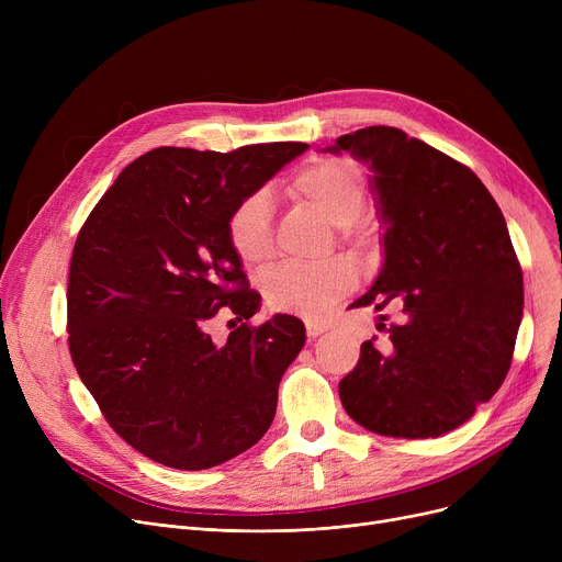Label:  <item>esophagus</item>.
<instances>
[{"instance_id":"obj_1","label":"esophagus","mask_w":562,"mask_h":562,"mask_svg":"<svg viewBox=\"0 0 562 562\" xmlns=\"http://www.w3.org/2000/svg\"><path fill=\"white\" fill-rule=\"evenodd\" d=\"M305 328H307V337L316 339L318 335H323V333L328 330V323L326 321H307Z\"/></svg>"}]
</instances>
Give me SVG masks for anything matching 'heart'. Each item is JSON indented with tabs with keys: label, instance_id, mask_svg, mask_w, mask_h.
<instances>
[{
	"label": "heart",
	"instance_id": "1",
	"mask_svg": "<svg viewBox=\"0 0 562 562\" xmlns=\"http://www.w3.org/2000/svg\"><path fill=\"white\" fill-rule=\"evenodd\" d=\"M291 191L305 200L333 225L341 239L358 241L362 236L360 214L367 202L362 172L344 159H318L299 170ZM227 241L244 263L261 266L273 257L271 200L255 191L236 202L227 218ZM358 282L356 263L346 257H330L316 263H284L263 280L266 303L280 312L307 318L326 314Z\"/></svg>",
	"mask_w": 562,
	"mask_h": 562
}]
</instances>
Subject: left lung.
I'll use <instances>...</instances> for the list:
<instances>
[{
    "label": "left lung",
    "instance_id": "1",
    "mask_svg": "<svg viewBox=\"0 0 562 562\" xmlns=\"http://www.w3.org/2000/svg\"><path fill=\"white\" fill-rule=\"evenodd\" d=\"M330 153L373 170L385 261L350 307H398L401 321L360 348L339 382L352 422L385 437L456 430L506 380L524 310L506 218L464 164L396 127L344 134ZM380 321H387L380 316Z\"/></svg>",
    "mask_w": 562,
    "mask_h": 562
}]
</instances>
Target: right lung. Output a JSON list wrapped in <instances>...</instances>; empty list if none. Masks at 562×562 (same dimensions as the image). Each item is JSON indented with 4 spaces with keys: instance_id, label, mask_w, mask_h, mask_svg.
Returning a JSON list of instances; mask_svg holds the SVG:
<instances>
[{
    "instance_id": "obj_1",
    "label": "right lung",
    "mask_w": 562,
    "mask_h": 562,
    "mask_svg": "<svg viewBox=\"0 0 562 562\" xmlns=\"http://www.w3.org/2000/svg\"><path fill=\"white\" fill-rule=\"evenodd\" d=\"M307 147H155L117 175L79 229L70 356L109 426L145 458L210 469L269 430L305 326L289 314L250 326L259 293L227 241V218ZM221 308L240 326L216 345L205 328Z\"/></svg>"
}]
</instances>
